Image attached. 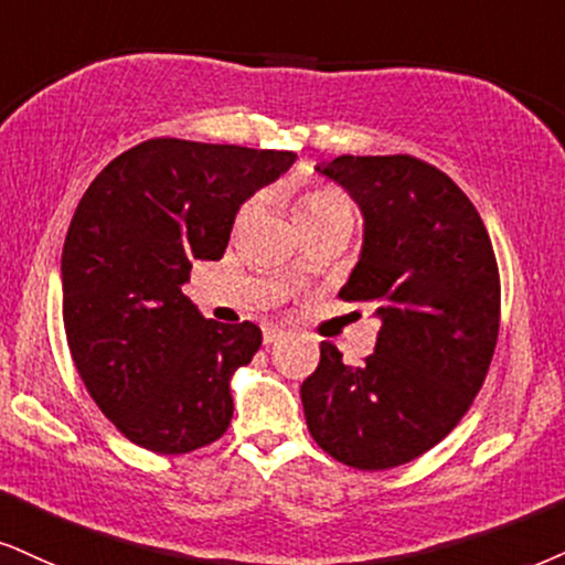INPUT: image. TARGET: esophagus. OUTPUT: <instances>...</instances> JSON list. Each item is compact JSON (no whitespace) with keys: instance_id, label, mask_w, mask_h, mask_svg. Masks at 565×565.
<instances>
[{"instance_id":"34e87169","label":"esophagus","mask_w":565,"mask_h":565,"mask_svg":"<svg viewBox=\"0 0 565 565\" xmlns=\"http://www.w3.org/2000/svg\"><path fill=\"white\" fill-rule=\"evenodd\" d=\"M282 338H285V332L280 330V327H267V330H264V345L277 343V340H282Z\"/></svg>"}]
</instances>
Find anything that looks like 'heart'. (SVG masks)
Listing matches in <instances>:
<instances>
[{"instance_id": "heart-1", "label": "heart", "mask_w": 565, "mask_h": 565, "mask_svg": "<svg viewBox=\"0 0 565 565\" xmlns=\"http://www.w3.org/2000/svg\"><path fill=\"white\" fill-rule=\"evenodd\" d=\"M296 220L306 235L319 233H351L356 225V204L343 188L327 180H301L294 191ZM246 209L241 212V217ZM298 271V269H296Z\"/></svg>"}]
</instances>
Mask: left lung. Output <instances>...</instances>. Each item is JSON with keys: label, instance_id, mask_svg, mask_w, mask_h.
Returning a JSON list of instances; mask_svg holds the SVG:
<instances>
[{"label": "left lung", "instance_id": "1", "mask_svg": "<svg viewBox=\"0 0 565 565\" xmlns=\"http://www.w3.org/2000/svg\"><path fill=\"white\" fill-rule=\"evenodd\" d=\"M322 172L364 212V250L340 298L377 306L382 327L359 366L322 340L301 385L306 424L335 461L395 469L448 437L484 385L498 259L477 206L424 159L343 154Z\"/></svg>", "mask_w": 565, "mask_h": 565}]
</instances>
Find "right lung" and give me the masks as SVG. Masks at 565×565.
Instances as JSON below:
<instances>
[{
  "instance_id": "add662e5",
  "label": "right lung",
  "mask_w": 565,
  "mask_h": 565,
  "mask_svg": "<svg viewBox=\"0 0 565 565\" xmlns=\"http://www.w3.org/2000/svg\"><path fill=\"white\" fill-rule=\"evenodd\" d=\"M294 159L151 138L83 193L62 248V319L83 385L130 443L183 456L227 431L230 377L262 330L204 319L183 285L196 259H222L238 206Z\"/></svg>"
}]
</instances>
